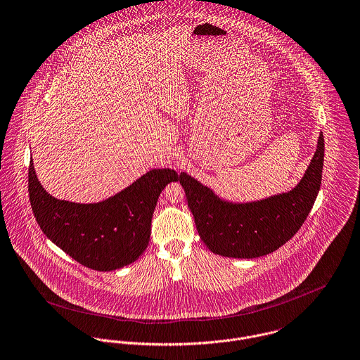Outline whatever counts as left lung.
<instances>
[{
    "instance_id": "8db88e82",
    "label": "left lung",
    "mask_w": 360,
    "mask_h": 360,
    "mask_svg": "<svg viewBox=\"0 0 360 360\" xmlns=\"http://www.w3.org/2000/svg\"><path fill=\"white\" fill-rule=\"evenodd\" d=\"M324 136L300 182L292 191L252 202H231L186 172L179 182L206 247L221 257L252 259L286 244L303 226L321 186Z\"/></svg>"
}]
</instances>
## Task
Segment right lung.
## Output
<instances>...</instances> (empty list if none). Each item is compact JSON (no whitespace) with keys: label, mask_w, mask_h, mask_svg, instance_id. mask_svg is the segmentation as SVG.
<instances>
[{"label":"right lung","mask_w":360,"mask_h":360,"mask_svg":"<svg viewBox=\"0 0 360 360\" xmlns=\"http://www.w3.org/2000/svg\"><path fill=\"white\" fill-rule=\"evenodd\" d=\"M27 178L30 206L46 237L81 265L109 272L133 264L144 252L158 196L181 175L169 168L151 169L96 203L53 198L39 182L32 160Z\"/></svg>","instance_id":"right-lung-1"}]
</instances>
